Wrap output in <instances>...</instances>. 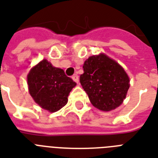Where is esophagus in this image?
Segmentation results:
<instances>
[{"instance_id": "esophagus-1", "label": "esophagus", "mask_w": 158, "mask_h": 158, "mask_svg": "<svg viewBox=\"0 0 158 158\" xmlns=\"http://www.w3.org/2000/svg\"><path fill=\"white\" fill-rule=\"evenodd\" d=\"M72 79H73L74 82H76V83H79V76H78L77 74H74V75L72 76Z\"/></svg>"}]
</instances>
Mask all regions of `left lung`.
Masks as SVG:
<instances>
[{"label": "left lung", "mask_w": 158, "mask_h": 158, "mask_svg": "<svg viewBox=\"0 0 158 158\" xmlns=\"http://www.w3.org/2000/svg\"><path fill=\"white\" fill-rule=\"evenodd\" d=\"M83 68L79 81L94 106L109 111L122 103L130 88V79L117 62L101 53L89 57Z\"/></svg>", "instance_id": "8db88e82"}]
</instances>
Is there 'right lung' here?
I'll list each match as a JSON object with an SVG mask.
<instances>
[{
  "instance_id": "1",
  "label": "right lung",
  "mask_w": 158,
  "mask_h": 158,
  "mask_svg": "<svg viewBox=\"0 0 158 158\" xmlns=\"http://www.w3.org/2000/svg\"><path fill=\"white\" fill-rule=\"evenodd\" d=\"M27 79L34 102L50 112L66 105L69 93L76 85L63 69L54 67L45 59L31 69Z\"/></svg>"
}]
</instances>
